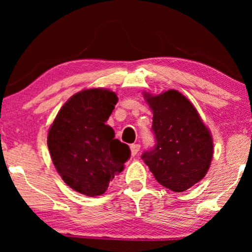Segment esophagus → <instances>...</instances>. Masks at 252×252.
Listing matches in <instances>:
<instances>
[{"label": "esophagus", "instance_id": "esophagus-1", "mask_svg": "<svg viewBox=\"0 0 252 252\" xmlns=\"http://www.w3.org/2000/svg\"><path fill=\"white\" fill-rule=\"evenodd\" d=\"M140 151V144H130V153H132V156H135V155Z\"/></svg>", "mask_w": 252, "mask_h": 252}]
</instances>
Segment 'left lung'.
Instances as JSON below:
<instances>
[{
	"instance_id": "1",
	"label": "left lung",
	"mask_w": 252,
	"mask_h": 252,
	"mask_svg": "<svg viewBox=\"0 0 252 252\" xmlns=\"http://www.w3.org/2000/svg\"><path fill=\"white\" fill-rule=\"evenodd\" d=\"M144 97L154 112L151 129L156 144L142 159L165 188L187 190L208 173L213 155L210 130L195 106L178 91Z\"/></svg>"
}]
</instances>
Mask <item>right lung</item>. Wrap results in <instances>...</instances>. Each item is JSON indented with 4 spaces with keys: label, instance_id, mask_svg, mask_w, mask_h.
I'll list each match as a JSON object with an SVG mask.
<instances>
[{
    "label": "right lung",
    "instance_id": "right-lung-1",
    "mask_svg": "<svg viewBox=\"0 0 252 252\" xmlns=\"http://www.w3.org/2000/svg\"><path fill=\"white\" fill-rule=\"evenodd\" d=\"M117 102L109 89L79 92L62 106L48 133L57 172L68 187L86 196L104 194L130 156L129 147L115 139V130L105 124Z\"/></svg>",
    "mask_w": 252,
    "mask_h": 252
}]
</instances>
